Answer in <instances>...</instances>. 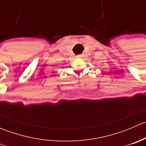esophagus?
I'll return each instance as SVG.
<instances>
[{
  "label": "esophagus",
  "instance_id": "1",
  "mask_svg": "<svg viewBox=\"0 0 146 146\" xmlns=\"http://www.w3.org/2000/svg\"><path fill=\"white\" fill-rule=\"evenodd\" d=\"M82 56H83V55H82V54H79V55L77 56L78 58H82Z\"/></svg>",
  "mask_w": 146,
  "mask_h": 146
}]
</instances>
